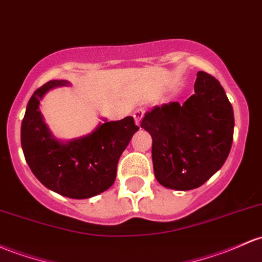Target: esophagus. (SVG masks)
<instances>
[{"instance_id":"34e87169","label":"esophagus","mask_w":262,"mask_h":262,"mask_svg":"<svg viewBox=\"0 0 262 262\" xmlns=\"http://www.w3.org/2000/svg\"><path fill=\"white\" fill-rule=\"evenodd\" d=\"M144 113H145L144 108H138V109H136V111H134L133 117H134V119H136L137 124H140V120H142V118H143V116H144Z\"/></svg>"}]
</instances>
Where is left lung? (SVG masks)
<instances>
[{
    "instance_id": "obj_1",
    "label": "left lung",
    "mask_w": 262,
    "mask_h": 262,
    "mask_svg": "<svg viewBox=\"0 0 262 262\" xmlns=\"http://www.w3.org/2000/svg\"><path fill=\"white\" fill-rule=\"evenodd\" d=\"M195 93L146 112L140 126L153 138L154 174L174 190L199 188L224 165L234 137V112L219 80L198 72Z\"/></svg>"
}]
</instances>
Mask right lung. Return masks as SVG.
<instances>
[{"instance_id": "right-lung-1", "label": "right lung", "mask_w": 262, "mask_h": 262, "mask_svg": "<svg viewBox=\"0 0 262 262\" xmlns=\"http://www.w3.org/2000/svg\"><path fill=\"white\" fill-rule=\"evenodd\" d=\"M67 84V80H50L31 97L21 125L22 150L46 188L72 199H87L113 185L118 160L139 126L133 117L104 120L88 136L59 142L52 137L38 107L50 89Z\"/></svg>"}]
</instances>
